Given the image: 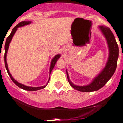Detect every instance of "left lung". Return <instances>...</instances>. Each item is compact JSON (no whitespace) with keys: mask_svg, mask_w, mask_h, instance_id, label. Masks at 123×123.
<instances>
[{"mask_svg":"<svg viewBox=\"0 0 123 123\" xmlns=\"http://www.w3.org/2000/svg\"><path fill=\"white\" fill-rule=\"evenodd\" d=\"M98 28L107 41L109 50L108 61L105 68L102 69L100 73H99V74L97 75L93 79L92 81L89 84L86 85L80 86L73 84L70 81L68 71L66 70L67 77L69 83L71 85V87L79 91L90 92L97 91L98 90L100 89L110 79L116 70L118 56H119V48L118 44L115 40V36L108 27L105 26H99Z\"/></svg>","mask_w":123,"mask_h":123,"instance_id":"1","label":"left lung"}]
</instances>
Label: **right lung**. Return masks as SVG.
Returning <instances> with one entry per match:
<instances>
[{
    "label": "right lung",
    "mask_w": 123,
    "mask_h": 123,
    "mask_svg": "<svg viewBox=\"0 0 123 123\" xmlns=\"http://www.w3.org/2000/svg\"><path fill=\"white\" fill-rule=\"evenodd\" d=\"M31 23V22H20V23L17 25V26H15L14 28L12 30V31L11 33L10 34V35L8 36V38H7L6 39V41H5V54H4V61H5V68L7 69V72H8V75H9V76H10V79H12V80L13 82H14L15 84L18 86L20 88H22L23 90H28V91H36V90H39L40 89H43V88H45L46 87V85H48V84L49 81L50 79V77H49V79L48 82H47V84H46L45 85H44V86H41V87H29V86H26L25 85H23V84H21V83H19L18 82H17L15 79L13 77L12 75H11L10 72H9V70H8V64H7V52H8V48H9V44H10V42H11L12 39L13 38V36H14L15 33V32L17 31V29H18V28L22 27V26H24L25 25H29ZM61 57V54H56V55L52 59V60L51 61V66H50V69H49V76L50 74L51 73V71L53 70V68H54V66L55 65V63L57 62V61L58 60V59Z\"/></svg>",
    "instance_id": "obj_1"
}]
</instances>
